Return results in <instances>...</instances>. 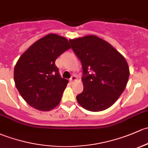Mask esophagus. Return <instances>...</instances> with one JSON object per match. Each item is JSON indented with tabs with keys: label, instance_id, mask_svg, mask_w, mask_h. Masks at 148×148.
<instances>
[{
	"label": "esophagus",
	"instance_id": "esophagus-1",
	"mask_svg": "<svg viewBox=\"0 0 148 148\" xmlns=\"http://www.w3.org/2000/svg\"><path fill=\"white\" fill-rule=\"evenodd\" d=\"M77 77H76V76H72V77H71V79H69V81H70V82H71V83H73V82H75V81H77Z\"/></svg>",
	"mask_w": 148,
	"mask_h": 148
}]
</instances>
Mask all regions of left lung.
I'll return each instance as SVG.
<instances>
[{"instance_id": "obj_1", "label": "left lung", "mask_w": 148, "mask_h": 148, "mask_svg": "<svg viewBox=\"0 0 148 148\" xmlns=\"http://www.w3.org/2000/svg\"><path fill=\"white\" fill-rule=\"evenodd\" d=\"M82 62L84 90L77 96L79 105L93 112L111 107L122 94L130 71L123 56L111 45L95 35L69 40Z\"/></svg>"}]
</instances>
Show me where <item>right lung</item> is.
<instances>
[{"mask_svg": "<svg viewBox=\"0 0 148 148\" xmlns=\"http://www.w3.org/2000/svg\"><path fill=\"white\" fill-rule=\"evenodd\" d=\"M70 48L65 37L49 34L21 56L14 69V81L30 106L48 111L59 105L68 81L60 77L55 61Z\"/></svg>", "mask_w": 148, "mask_h": 148, "instance_id": "add662e5", "label": "right lung"}]
</instances>
